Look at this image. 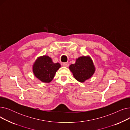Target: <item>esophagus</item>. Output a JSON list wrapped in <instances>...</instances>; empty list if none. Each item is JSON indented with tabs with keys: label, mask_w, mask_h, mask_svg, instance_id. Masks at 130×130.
I'll return each mask as SVG.
<instances>
[{
	"label": "esophagus",
	"mask_w": 130,
	"mask_h": 130,
	"mask_svg": "<svg viewBox=\"0 0 130 130\" xmlns=\"http://www.w3.org/2000/svg\"><path fill=\"white\" fill-rule=\"evenodd\" d=\"M63 65L64 66H65V67H68V66H69V63H68L67 62H66V63H63Z\"/></svg>",
	"instance_id": "1"
}]
</instances>
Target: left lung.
<instances>
[{
	"mask_svg": "<svg viewBox=\"0 0 130 130\" xmlns=\"http://www.w3.org/2000/svg\"><path fill=\"white\" fill-rule=\"evenodd\" d=\"M69 69L74 77L80 83L90 78L95 72L93 61L89 56H83L76 58L75 63L71 64Z\"/></svg>",
	"mask_w": 130,
	"mask_h": 130,
	"instance_id": "left-lung-1",
	"label": "left lung"
}]
</instances>
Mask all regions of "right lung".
Wrapping results in <instances>:
<instances>
[{"label": "right lung", "mask_w": 130, "mask_h": 130, "mask_svg": "<svg viewBox=\"0 0 130 130\" xmlns=\"http://www.w3.org/2000/svg\"><path fill=\"white\" fill-rule=\"evenodd\" d=\"M60 67L58 63H54L48 56L38 57L32 65L34 75L40 81L48 83L53 80L57 70Z\"/></svg>", "instance_id": "obj_1"}]
</instances>
